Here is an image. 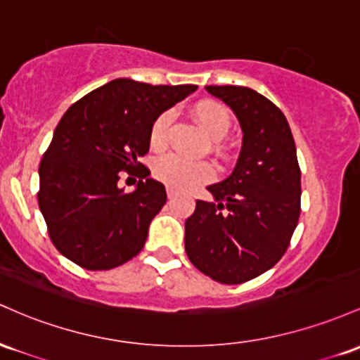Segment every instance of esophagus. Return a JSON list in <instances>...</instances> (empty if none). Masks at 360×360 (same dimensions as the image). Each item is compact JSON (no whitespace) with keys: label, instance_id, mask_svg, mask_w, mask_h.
I'll return each instance as SVG.
<instances>
[{"label":"esophagus","instance_id":"34e87169","mask_svg":"<svg viewBox=\"0 0 360 360\" xmlns=\"http://www.w3.org/2000/svg\"><path fill=\"white\" fill-rule=\"evenodd\" d=\"M175 193H176V188L169 187V185H168V187H167V195L168 197H173V195H175Z\"/></svg>","mask_w":360,"mask_h":360}]
</instances>
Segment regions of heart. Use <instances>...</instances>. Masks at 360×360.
<instances>
[{
    "label": "heart",
    "mask_w": 360,
    "mask_h": 360,
    "mask_svg": "<svg viewBox=\"0 0 360 360\" xmlns=\"http://www.w3.org/2000/svg\"><path fill=\"white\" fill-rule=\"evenodd\" d=\"M192 115L202 131L212 139H221L231 126L229 110L217 100L205 98L197 102L192 107ZM169 120L172 117L168 112H163L151 124L149 144L153 149H163L167 146ZM153 175L173 188H188L211 180L214 168L207 161L188 160L180 155H165L153 165Z\"/></svg>",
    "instance_id": "heart-1"
}]
</instances>
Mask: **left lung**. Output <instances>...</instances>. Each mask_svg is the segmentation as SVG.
<instances>
[{"label": "left lung", "instance_id": "1", "mask_svg": "<svg viewBox=\"0 0 360 360\" xmlns=\"http://www.w3.org/2000/svg\"><path fill=\"white\" fill-rule=\"evenodd\" d=\"M231 107L243 146L228 179L209 185L185 221V252L221 284H243L281 260L301 214V169L288 119L246 86H205Z\"/></svg>", "mask_w": 360, "mask_h": 360}]
</instances>
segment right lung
Returning <instances> with one entry per match:
<instances>
[{"mask_svg":"<svg viewBox=\"0 0 360 360\" xmlns=\"http://www.w3.org/2000/svg\"><path fill=\"white\" fill-rule=\"evenodd\" d=\"M195 90L119 78L68 108L40 161L37 193L60 255L86 270H108L143 250L167 191L139 158L148 155L156 117ZM122 171L140 179L134 193L120 187Z\"/></svg>","mask_w":360,"mask_h":360,"instance_id":"obj_1","label":"right lung"}]
</instances>
